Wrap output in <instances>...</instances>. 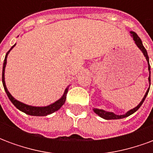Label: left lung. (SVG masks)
Returning a JSON list of instances; mask_svg holds the SVG:
<instances>
[{"mask_svg": "<svg viewBox=\"0 0 153 153\" xmlns=\"http://www.w3.org/2000/svg\"><path fill=\"white\" fill-rule=\"evenodd\" d=\"M130 36H131L134 41L135 44H136V46L138 47V49L141 51L143 54V56L146 58V60L148 61V70H149V77H148V82H149V84L151 85V71H150V65H149V57L148 56V52H147V50L145 49V47H143V42H142V40L139 38L138 35L136 33L133 31H130ZM149 88H150V87L148 88V89L147 90V92L145 93L144 97H143V98L142 99V101L140 102V103L138 104V106L134 107V108H133V109L129 110L128 111L124 114V115H116L115 113L113 112H110V111H104V110L102 109H97V108H93V111L96 113L97 115H98L100 117H102V118L105 119V120H117V119H123L125 118V117H127V116H129L132 114H134L135 111H137L138 109H139V107L142 106V104L143 102H144L145 98H146V97L148 96V93L149 92Z\"/></svg>", "mask_w": 153, "mask_h": 153, "instance_id": "obj_1", "label": "left lung"}]
</instances>
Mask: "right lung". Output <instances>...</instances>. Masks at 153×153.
Masks as SVG:
<instances>
[{
  "label": "right lung",
  "instance_id": "1",
  "mask_svg": "<svg viewBox=\"0 0 153 153\" xmlns=\"http://www.w3.org/2000/svg\"><path fill=\"white\" fill-rule=\"evenodd\" d=\"M16 43L11 47V48L9 50V51L6 53L5 57V60H4V63H3V69H2V83H3V86H4V89H5V93L8 96L9 99L10 100L14 106L19 109V111H21L23 112H25V114L29 115H34V116H45V115H50V114H52L55 111H56L60 109L61 106H63L65 102V100H66V94L68 93V90H69V86L67 87L65 92H64V94L62 95V97H60V99L57 100L56 102H55L54 103H51L50 105H48L47 106H29V105H27V104H25V103L19 102L18 100H16L12 96L11 94L10 93V92L6 88V85H5V66H6V62H7V56H8V54L10 53V51L14 48Z\"/></svg>",
  "mask_w": 153,
  "mask_h": 153
}]
</instances>
